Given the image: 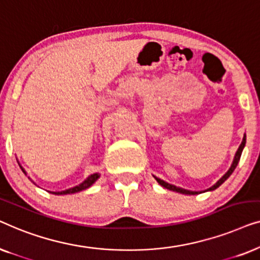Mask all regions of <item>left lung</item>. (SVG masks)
Here are the masks:
<instances>
[{"label": "left lung", "instance_id": "obj_1", "mask_svg": "<svg viewBox=\"0 0 260 260\" xmlns=\"http://www.w3.org/2000/svg\"><path fill=\"white\" fill-rule=\"evenodd\" d=\"M245 144H246V135H244V138H243V142H241V144L239 145V148H238V150L236 152V155H234V158H233V162L232 165H231V168L227 170V173L223 175L221 179H220L218 182L215 184H213L211 188H208V189H206L205 191H212V190H215L216 188L221 186V184L225 182V181L229 179V177L232 175V173L234 172V169L237 168L238 163H239V159H240V156H241V152H243L244 148H245ZM155 177V180L157 181V182L161 184L163 188H166V189H169V190H173V191H177V193H181V194H184V195H197V194H200L202 191H193V190H188V189H183V188L181 187H176L174 186V184H170L168 182H166V181H163L161 179H158V177Z\"/></svg>", "mask_w": 260, "mask_h": 260}]
</instances>
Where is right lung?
<instances>
[{
	"instance_id": "obj_1",
	"label": "right lung",
	"mask_w": 260,
	"mask_h": 260,
	"mask_svg": "<svg viewBox=\"0 0 260 260\" xmlns=\"http://www.w3.org/2000/svg\"><path fill=\"white\" fill-rule=\"evenodd\" d=\"M17 163H19V166H20V168H21V170H22V172L26 174L27 175V173H26V170L23 169V167L20 165V162L17 161ZM99 177H101V174L99 173H94V174H91V175H88L86 179H85L83 182L81 183H79L78 184V186H76V187H72V188H69V189H65V190H61V191H49V193H52V194H55V195H67V194H74V193H78V191H81V190H85V189H87V188H90L92 184H93L95 181H97ZM28 179H29V177H28ZM34 183V182H33ZM34 184H37V183H34Z\"/></svg>"
}]
</instances>
